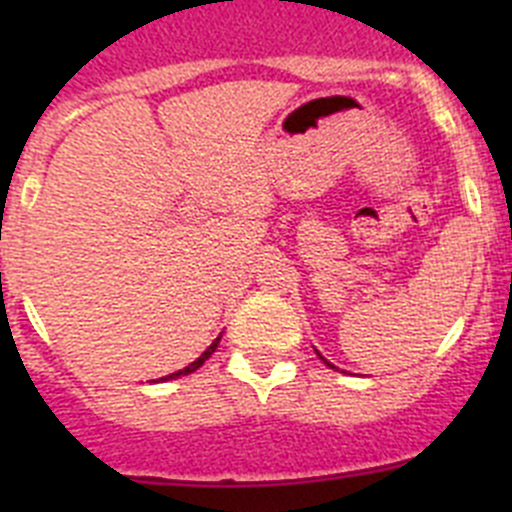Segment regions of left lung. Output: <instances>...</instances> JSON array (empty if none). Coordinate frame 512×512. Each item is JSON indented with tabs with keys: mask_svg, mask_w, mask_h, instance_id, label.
Returning <instances> with one entry per match:
<instances>
[{
	"mask_svg": "<svg viewBox=\"0 0 512 512\" xmlns=\"http://www.w3.org/2000/svg\"><path fill=\"white\" fill-rule=\"evenodd\" d=\"M318 356H320V354H318ZM320 359H323V356H320ZM323 361H325V364H328V366H330V369H336V366L330 364V361H328V359H323Z\"/></svg>",
	"mask_w": 512,
	"mask_h": 512,
	"instance_id": "obj_1",
	"label": "left lung"
}]
</instances>
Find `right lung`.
Returning a JSON list of instances; mask_svg holds the SVG:
<instances>
[{"label":"right lung","mask_w":512,"mask_h":512,"mask_svg":"<svg viewBox=\"0 0 512 512\" xmlns=\"http://www.w3.org/2000/svg\"><path fill=\"white\" fill-rule=\"evenodd\" d=\"M220 338H223V336H217V338H215V341H212V343H210V346H207V351H205V354H202V356H200V359H197V361H192V364H189V366H184V369H179V372L169 374V377H164V379H161V382H169V379H179V377H187V374L197 372V369H200V366H202V364H205V361H207V359H210V356H212V354H215V348H217V343H220Z\"/></svg>","instance_id":"add662e5"}]
</instances>
